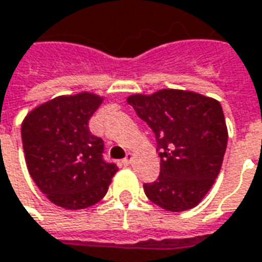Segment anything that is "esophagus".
<instances>
[{"label": "esophagus", "mask_w": 262, "mask_h": 262, "mask_svg": "<svg viewBox=\"0 0 262 262\" xmlns=\"http://www.w3.org/2000/svg\"><path fill=\"white\" fill-rule=\"evenodd\" d=\"M132 161H133V155L127 154V155H126V158H124L122 162H123V165H130Z\"/></svg>", "instance_id": "obj_1"}]
</instances>
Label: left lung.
<instances>
[{
    "mask_svg": "<svg viewBox=\"0 0 262 262\" xmlns=\"http://www.w3.org/2000/svg\"><path fill=\"white\" fill-rule=\"evenodd\" d=\"M127 103L155 133L161 158L158 179L143 185L146 196L172 212L198 205L218 178L228 142L220 101L165 89Z\"/></svg>",
    "mask_w": 262,
    "mask_h": 262,
    "instance_id": "8db88e82",
    "label": "left lung"
}]
</instances>
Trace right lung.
Wrapping results in <instances>:
<instances>
[{
	"label": "right lung",
	"mask_w": 262,
	"mask_h": 262,
	"mask_svg": "<svg viewBox=\"0 0 262 262\" xmlns=\"http://www.w3.org/2000/svg\"><path fill=\"white\" fill-rule=\"evenodd\" d=\"M101 100L92 93L56 97L34 108L21 126L30 175L53 204L66 209L97 204L117 172L115 163L103 159V139L89 129Z\"/></svg>",
	"instance_id": "add662e5"
}]
</instances>
